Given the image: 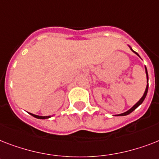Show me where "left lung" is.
<instances>
[{
	"mask_svg": "<svg viewBox=\"0 0 159 159\" xmlns=\"http://www.w3.org/2000/svg\"><path fill=\"white\" fill-rule=\"evenodd\" d=\"M131 50L133 51V49L131 48ZM133 52H134V53H135L136 54H137V55H138V56H139V54H138V53H136V52H134V51H133ZM145 71H146V75H147V79H148V72H147V68H146V67H145ZM148 84H147V87H146L145 92H144V94H143V97H141V99L139 100V102H137V103H136V104L134 105V106L133 107H132V108L129 109V110L128 111H126V112H125V113L120 114V115H117V116H127V115H129V114H130L131 112H132V111H134V110H135V109L137 108V107H138L139 106V105L142 104V103H143V100L145 99L146 95H147V93H148Z\"/></svg>",
	"mask_w": 159,
	"mask_h": 159,
	"instance_id": "obj_1",
	"label": "left lung"
}]
</instances>
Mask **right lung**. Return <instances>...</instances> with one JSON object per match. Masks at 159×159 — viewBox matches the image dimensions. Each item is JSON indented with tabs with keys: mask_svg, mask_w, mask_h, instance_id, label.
<instances>
[{
	"mask_svg": "<svg viewBox=\"0 0 159 159\" xmlns=\"http://www.w3.org/2000/svg\"><path fill=\"white\" fill-rule=\"evenodd\" d=\"M32 116L34 117H35L37 119H48V118H50V116H36V115H34V114H31L30 113Z\"/></svg>",
	"mask_w": 159,
	"mask_h": 159,
	"instance_id": "1",
	"label": "right lung"
}]
</instances>
